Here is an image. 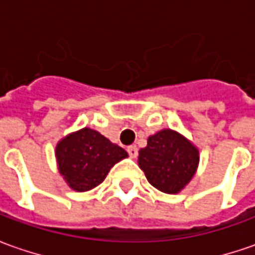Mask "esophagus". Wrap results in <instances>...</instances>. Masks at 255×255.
Instances as JSON below:
<instances>
[{
	"instance_id": "1",
	"label": "esophagus",
	"mask_w": 255,
	"mask_h": 255,
	"mask_svg": "<svg viewBox=\"0 0 255 255\" xmlns=\"http://www.w3.org/2000/svg\"><path fill=\"white\" fill-rule=\"evenodd\" d=\"M128 153H129V156L132 157V159H134L136 156H137V147L136 146H128Z\"/></svg>"
}]
</instances>
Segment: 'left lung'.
Wrapping results in <instances>:
<instances>
[{
	"label": "left lung",
	"mask_w": 255,
	"mask_h": 255,
	"mask_svg": "<svg viewBox=\"0 0 255 255\" xmlns=\"http://www.w3.org/2000/svg\"><path fill=\"white\" fill-rule=\"evenodd\" d=\"M199 164V150L186 137L164 129L147 139L139 150V166L146 179L163 193L174 194L191 180Z\"/></svg>",
	"instance_id": "1"
}]
</instances>
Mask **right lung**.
I'll list each match as a JSON object with an SVG mask.
<instances>
[{"label":"right lung","instance_id":"1","mask_svg":"<svg viewBox=\"0 0 255 255\" xmlns=\"http://www.w3.org/2000/svg\"><path fill=\"white\" fill-rule=\"evenodd\" d=\"M55 156L69 187L88 191L101 184L113 164L128 157V153L99 132L85 128L58 143Z\"/></svg>","mask_w":255,"mask_h":255}]
</instances>
